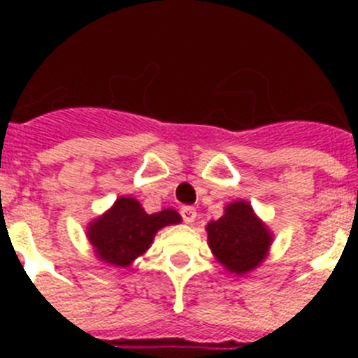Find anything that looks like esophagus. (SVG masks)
<instances>
[{"label": "esophagus", "mask_w": 358, "mask_h": 358, "mask_svg": "<svg viewBox=\"0 0 358 358\" xmlns=\"http://www.w3.org/2000/svg\"><path fill=\"white\" fill-rule=\"evenodd\" d=\"M181 217L186 224H192L197 218V210L192 206H182L181 208Z\"/></svg>", "instance_id": "obj_1"}]
</instances>
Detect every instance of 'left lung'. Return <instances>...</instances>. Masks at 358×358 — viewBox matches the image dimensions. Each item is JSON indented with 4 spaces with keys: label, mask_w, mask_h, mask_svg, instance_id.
Wrapping results in <instances>:
<instances>
[{
    "label": "left lung",
    "mask_w": 358,
    "mask_h": 358,
    "mask_svg": "<svg viewBox=\"0 0 358 358\" xmlns=\"http://www.w3.org/2000/svg\"><path fill=\"white\" fill-rule=\"evenodd\" d=\"M206 231L215 258L238 276L258 267L273 243V233L245 201L227 204L222 217L208 224Z\"/></svg>",
    "instance_id": "8db88e82"
}]
</instances>
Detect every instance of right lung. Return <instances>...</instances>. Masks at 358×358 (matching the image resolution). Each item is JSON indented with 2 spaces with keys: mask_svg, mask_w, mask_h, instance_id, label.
<instances>
[{
  "mask_svg": "<svg viewBox=\"0 0 358 358\" xmlns=\"http://www.w3.org/2000/svg\"><path fill=\"white\" fill-rule=\"evenodd\" d=\"M181 222L176 210L148 215L132 197H120L109 211L87 227V238L96 258L113 267H129L150 248L157 231Z\"/></svg>",
  "mask_w": 358,
  "mask_h": 358,
  "instance_id": "obj_1",
  "label": "right lung"
}]
</instances>
